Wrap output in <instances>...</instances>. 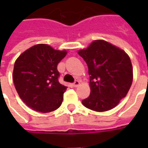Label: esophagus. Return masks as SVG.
I'll return each instance as SVG.
<instances>
[{"instance_id":"34e87169","label":"esophagus","mask_w":148,"mask_h":148,"mask_svg":"<svg viewBox=\"0 0 148 148\" xmlns=\"http://www.w3.org/2000/svg\"><path fill=\"white\" fill-rule=\"evenodd\" d=\"M79 85H80V82H79V81H75L74 82V84H73L74 87H77Z\"/></svg>"}]
</instances>
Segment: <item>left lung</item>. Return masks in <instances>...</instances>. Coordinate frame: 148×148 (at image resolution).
<instances>
[{
    "label": "left lung",
    "instance_id": "1",
    "mask_svg": "<svg viewBox=\"0 0 148 148\" xmlns=\"http://www.w3.org/2000/svg\"><path fill=\"white\" fill-rule=\"evenodd\" d=\"M78 55L86 62L90 95L82 101L85 107L106 112L117 106L127 95L133 80V69L124 50L102 39L94 40Z\"/></svg>",
    "mask_w": 148,
    "mask_h": 148
}]
</instances>
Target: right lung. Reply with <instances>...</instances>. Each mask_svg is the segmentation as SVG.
I'll return each mask as SVG.
<instances>
[{
  "mask_svg": "<svg viewBox=\"0 0 148 148\" xmlns=\"http://www.w3.org/2000/svg\"><path fill=\"white\" fill-rule=\"evenodd\" d=\"M67 54L39 43L21 54L15 62L12 78L21 99L29 108L50 112L59 108L67 87L58 82L57 66Z\"/></svg>",
  "mask_w": 148,
  "mask_h": 148,
  "instance_id": "obj_1",
  "label": "right lung"
}]
</instances>
